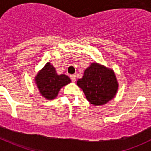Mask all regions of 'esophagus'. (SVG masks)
Wrapping results in <instances>:
<instances>
[{
	"label": "esophagus",
	"mask_w": 151,
	"mask_h": 151,
	"mask_svg": "<svg viewBox=\"0 0 151 151\" xmlns=\"http://www.w3.org/2000/svg\"><path fill=\"white\" fill-rule=\"evenodd\" d=\"M70 78L73 82H76V75H70Z\"/></svg>",
	"instance_id": "obj_1"
}]
</instances>
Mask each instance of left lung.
<instances>
[{"label":"left lung","mask_w":151,"mask_h":151,"mask_svg":"<svg viewBox=\"0 0 151 151\" xmlns=\"http://www.w3.org/2000/svg\"><path fill=\"white\" fill-rule=\"evenodd\" d=\"M77 85L83 91L88 101L94 106L104 105L115 97L119 84L115 73L97 63H92L85 69Z\"/></svg>","instance_id":"1"}]
</instances>
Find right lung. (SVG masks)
Segmentation results:
<instances>
[{"mask_svg": "<svg viewBox=\"0 0 151 151\" xmlns=\"http://www.w3.org/2000/svg\"><path fill=\"white\" fill-rule=\"evenodd\" d=\"M35 82L42 97L53 100L58 95L61 88L71 82V79L65 74H57L54 66L47 62L37 73Z\"/></svg>", "mask_w": 151, "mask_h": 151, "instance_id": "obj_1", "label": "right lung"}]
</instances>
